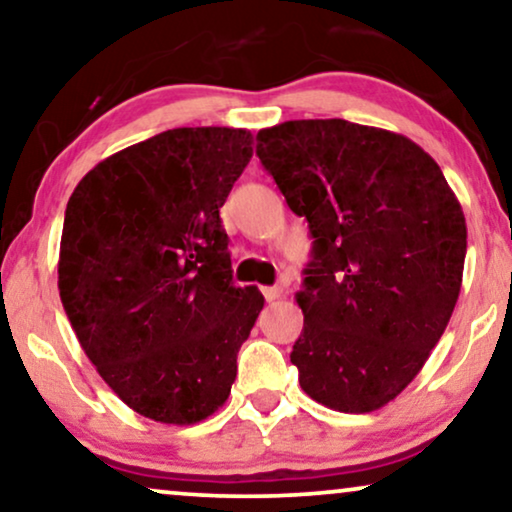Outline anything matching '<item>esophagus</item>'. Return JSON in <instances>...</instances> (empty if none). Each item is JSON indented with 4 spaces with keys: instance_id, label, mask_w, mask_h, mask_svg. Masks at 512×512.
<instances>
[{
    "instance_id": "esophagus-1",
    "label": "esophagus",
    "mask_w": 512,
    "mask_h": 512,
    "mask_svg": "<svg viewBox=\"0 0 512 512\" xmlns=\"http://www.w3.org/2000/svg\"><path fill=\"white\" fill-rule=\"evenodd\" d=\"M263 296H265V300H268V303H272V300H277V298H282V289H279V286H263Z\"/></svg>"
}]
</instances>
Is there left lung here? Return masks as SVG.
Masks as SVG:
<instances>
[{
	"label": "left lung",
	"mask_w": 512,
	"mask_h": 512,
	"mask_svg": "<svg viewBox=\"0 0 512 512\" xmlns=\"http://www.w3.org/2000/svg\"><path fill=\"white\" fill-rule=\"evenodd\" d=\"M256 142L314 240L296 293L300 387L338 412L382 408L415 380L457 305V195L422 146L382 128L310 118L265 128Z\"/></svg>",
	"instance_id": "8db88e82"
}]
</instances>
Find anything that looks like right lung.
Returning a JSON list of instances; mask_svg holds the SVG:
<instances>
[{
	"label": "right lung",
	"instance_id": "1",
	"mask_svg": "<svg viewBox=\"0 0 512 512\" xmlns=\"http://www.w3.org/2000/svg\"><path fill=\"white\" fill-rule=\"evenodd\" d=\"M249 130L174 128L97 163L67 202L58 289L114 394L160 424L226 403L263 293L235 286L219 209Z\"/></svg>",
	"mask_w": 512,
	"mask_h": 512
}]
</instances>
